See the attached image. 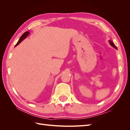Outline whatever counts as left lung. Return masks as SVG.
Wrapping results in <instances>:
<instances>
[{
    "label": "left lung",
    "instance_id": "obj_1",
    "mask_svg": "<svg viewBox=\"0 0 130 130\" xmlns=\"http://www.w3.org/2000/svg\"><path fill=\"white\" fill-rule=\"evenodd\" d=\"M109 43H110V44H111L113 47V48H116V49H117V46L115 45V44H114V43L112 42V41H109Z\"/></svg>",
    "mask_w": 130,
    "mask_h": 130
}]
</instances>
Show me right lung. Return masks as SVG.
Listing matches in <instances>:
<instances>
[{
    "instance_id": "add662e5",
    "label": "right lung",
    "mask_w": 130,
    "mask_h": 130,
    "mask_svg": "<svg viewBox=\"0 0 130 130\" xmlns=\"http://www.w3.org/2000/svg\"><path fill=\"white\" fill-rule=\"evenodd\" d=\"M29 34V31H26V32H24V34H23L22 35V36H21L20 39H19L18 42H17V44H15V46H17V45H18V44H19V43H20L23 40H24V39H25L27 36H28Z\"/></svg>"
}]
</instances>
